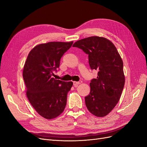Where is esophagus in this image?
<instances>
[{"label": "esophagus", "instance_id": "esophagus-1", "mask_svg": "<svg viewBox=\"0 0 147 147\" xmlns=\"http://www.w3.org/2000/svg\"><path fill=\"white\" fill-rule=\"evenodd\" d=\"M82 82V81H81V80H79V81H78V82H76V81H74V82H73V84H74V85L75 86H77L78 85L80 84Z\"/></svg>", "mask_w": 147, "mask_h": 147}]
</instances>
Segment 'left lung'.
I'll use <instances>...</instances> for the list:
<instances>
[{"instance_id":"obj_1","label":"left lung","mask_w":147,"mask_h":147,"mask_svg":"<svg viewBox=\"0 0 147 147\" xmlns=\"http://www.w3.org/2000/svg\"><path fill=\"white\" fill-rule=\"evenodd\" d=\"M78 47L88 54L92 69L98 70L91 80L90 93L85 97L88 111L97 117L109 114L120 100L125 84L122 59L112 42L105 37L91 36L76 42Z\"/></svg>"}]
</instances>
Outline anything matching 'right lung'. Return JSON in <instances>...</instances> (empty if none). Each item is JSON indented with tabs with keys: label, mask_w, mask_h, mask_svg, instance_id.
Here are the masks:
<instances>
[{
	"label": "right lung",
	"mask_w": 147,
	"mask_h": 147,
	"mask_svg": "<svg viewBox=\"0 0 147 147\" xmlns=\"http://www.w3.org/2000/svg\"><path fill=\"white\" fill-rule=\"evenodd\" d=\"M73 42H50L37 45L29 53L24 64L23 78L26 94L39 115L53 119L63 113L68 92L73 83L52 78L60 60Z\"/></svg>",
	"instance_id": "1"
}]
</instances>
